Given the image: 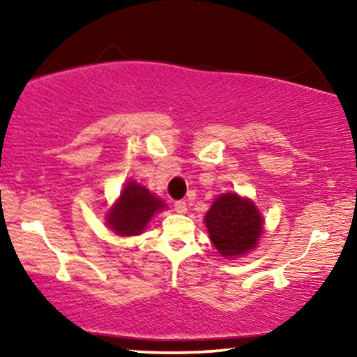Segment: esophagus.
Wrapping results in <instances>:
<instances>
[{
	"instance_id": "1",
	"label": "esophagus",
	"mask_w": 357,
	"mask_h": 357,
	"mask_svg": "<svg viewBox=\"0 0 357 357\" xmlns=\"http://www.w3.org/2000/svg\"><path fill=\"white\" fill-rule=\"evenodd\" d=\"M174 209L180 214L187 213V203H185L183 199H177V202H174Z\"/></svg>"
}]
</instances>
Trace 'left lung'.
<instances>
[{
  "label": "left lung",
  "mask_w": 357,
  "mask_h": 357,
  "mask_svg": "<svg viewBox=\"0 0 357 357\" xmlns=\"http://www.w3.org/2000/svg\"><path fill=\"white\" fill-rule=\"evenodd\" d=\"M209 238L222 257H238L257 245L263 219L250 199L227 193L219 197L204 216Z\"/></svg>",
  "instance_id": "1"
}]
</instances>
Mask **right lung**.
Listing matches in <instances>:
<instances>
[{"label":"right lung","instance_id":"obj_1","mask_svg":"<svg viewBox=\"0 0 357 357\" xmlns=\"http://www.w3.org/2000/svg\"><path fill=\"white\" fill-rule=\"evenodd\" d=\"M165 208L164 203L151 195L135 180L126 183L119 203L110 209L107 224L119 236H136L143 232L155 211Z\"/></svg>","mask_w":357,"mask_h":357}]
</instances>
